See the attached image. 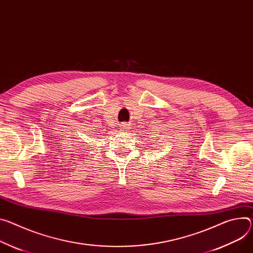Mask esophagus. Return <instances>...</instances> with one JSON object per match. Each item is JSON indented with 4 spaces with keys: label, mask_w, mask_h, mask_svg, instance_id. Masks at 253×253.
Segmentation results:
<instances>
[{
    "label": "esophagus",
    "mask_w": 253,
    "mask_h": 253,
    "mask_svg": "<svg viewBox=\"0 0 253 253\" xmlns=\"http://www.w3.org/2000/svg\"><path fill=\"white\" fill-rule=\"evenodd\" d=\"M129 127H130V124L129 123H122L121 124V129H122V131H127L128 129H129Z\"/></svg>",
    "instance_id": "esophagus-1"
}]
</instances>
